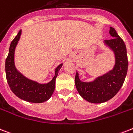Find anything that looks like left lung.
<instances>
[{
	"instance_id": "1",
	"label": "left lung",
	"mask_w": 133,
	"mask_h": 133,
	"mask_svg": "<svg viewBox=\"0 0 133 133\" xmlns=\"http://www.w3.org/2000/svg\"><path fill=\"white\" fill-rule=\"evenodd\" d=\"M109 33L113 38L106 39L105 43L115 52V65L113 70L90 83L81 81L78 73L75 76V85L81 96L92 103H102L115 96L127 74L128 61L124 42L115 29L110 27Z\"/></svg>"
}]
</instances>
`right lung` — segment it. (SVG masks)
<instances>
[{
    "instance_id": "add662e5",
    "label": "right lung",
    "mask_w": 133,
    "mask_h": 133,
    "mask_svg": "<svg viewBox=\"0 0 133 133\" xmlns=\"http://www.w3.org/2000/svg\"><path fill=\"white\" fill-rule=\"evenodd\" d=\"M22 30L15 37L10 44L9 54L5 61V72L7 83L16 96L29 102L41 103L48 100L52 95L55 88V80L62 64L55 70V75L51 81L47 84H39L25 78L18 72L14 65V51L20 39Z\"/></svg>"
}]
</instances>
